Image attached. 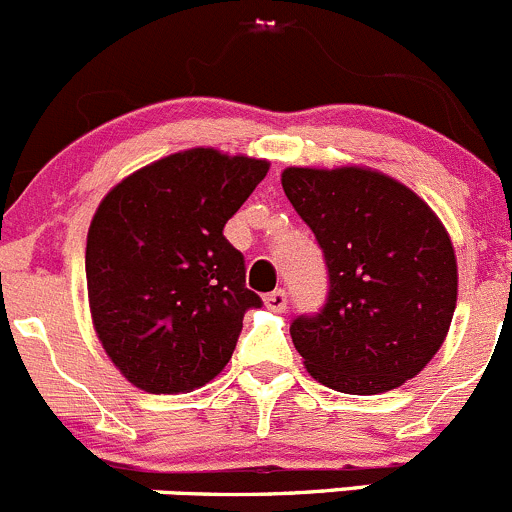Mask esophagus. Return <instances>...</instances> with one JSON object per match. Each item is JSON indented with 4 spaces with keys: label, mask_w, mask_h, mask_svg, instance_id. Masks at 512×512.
I'll list each match as a JSON object with an SVG mask.
<instances>
[{
    "label": "esophagus",
    "mask_w": 512,
    "mask_h": 512,
    "mask_svg": "<svg viewBox=\"0 0 512 512\" xmlns=\"http://www.w3.org/2000/svg\"><path fill=\"white\" fill-rule=\"evenodd\" d=\"M265 307L270 309V312H285V307H287V292H285V289H277V292L265 294Z\"/></svg>",
    "instance_id": "esophagus-1"
}]
</instances>
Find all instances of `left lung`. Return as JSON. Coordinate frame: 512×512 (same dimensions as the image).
<instances>
[{
  "label": "left lung",
  "instance_id": "1",
  "mask_svg": "<svg viewBox=\"0 0 512 512\" xmlns=\"http://www.w3.org/2000/svg\"><path fill=\"white\" fill-rule=\"evenodd\" d=\"M282 188L324 250L329 297L289 327L304 369L342 394L374 396L426 369L458 299L448 230L411 188L364 165L282 170Z\"/></svg>",
  "mask_w": 512,
  "mask_h": 512
}]
</instances>
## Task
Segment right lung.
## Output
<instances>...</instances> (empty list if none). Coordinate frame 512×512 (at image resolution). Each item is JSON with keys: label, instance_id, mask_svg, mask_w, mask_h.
<instances>
[{"label": "right lung", "instance_id": "obj_1", "mask_svg": "<svg viewBox=\"0 0 512 512\" xmlns=\"http://www.w3.org/2000/svg\"><path fill=\"white\" fill-rule=\"evenodd\" d=\"M267 170L270 160L188 148L98 203L86 237L89 309L103 352L133 386L193 391L230 361L242 317L262 302L223 227Z\"/></svg>", "mask_w": 512, "mask_h": 512}]
</instances>
